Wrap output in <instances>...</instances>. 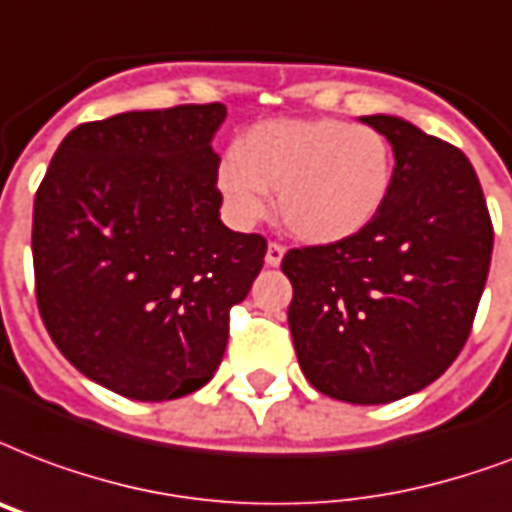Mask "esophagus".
I'll use <instances>...</instances> for the list:
<instances>
[{
	"label": "esophagus",
	"instance_id": "34e87169",
	"mask_svg": "<svg viewBox=\"0 0 512 512\" xmlns=\"http://www.w3.org/2000/svg\"><path fill=\"white\" fill-rule=\"evenodd\" d=\"M282 260H284V247L282 244H276V241H271L268 249H265V265H268V268H279Z\"/></svg>",
	"mask_w": 512,
	"mask_h": 512
}]
</instances>
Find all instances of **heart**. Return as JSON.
Returning <instances> with one entry per match:
<instances>
[{
  "instance_id": "1",
  "label": "heart",
  "mask_w": 512,
  "mask_h": 512,
  "mask_svg": "<svg viewBox=\"0 0 512 512\" xmlns=\"http://www.w3.org/2000/svg\"><path fill=\"white\" fill-rule=\"evenodd\" d=\"M395 158L381 131L343 120H271L249 128L217 166V187L241 225L263 220L268 190L279 220L303 244L327 247L376 222L392 190Z\"/></svg>"
}]
</instances>
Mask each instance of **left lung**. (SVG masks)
Wrapping results in <instances>:
<instances>
[{
	"instance_id": "1",
	"label": "left lung",
	"mask_w": 512,
	"mask_h": 512,
	"mask_svg": "<svg viewBox=\"0 0 512 512\" xmlns=\"http://www.w3.org/2000/svg\"><path fill=\"white\" fill-rule=\"evenodd\" d=\"M395 152L392 190L365 233L290 249L287 311L308 384L343 403H395L462 351L489 276V209L473 163L395 115H365Z\"/></svg>"
}]
</instances>
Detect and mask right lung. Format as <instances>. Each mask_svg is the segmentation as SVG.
Returning a JSON list of instances; mask_svg holds the SVG:
<instances>
[{"mask_svg": "<svg viewBox=\"0 0 512 512\" xmlns=\"http://www.w3.org/2000/svg\"><path fill=\"white\" fill-rule=\"evenodd\" d=\"M222 104L144 109L64 136L34 198L50 338L83 376L142 403L209 384L265 239L220 220Z\"/></svg>", "mask_w": 512, "mask_h": 512, "instance_id": "1", "label": "right lung"}]
</instances>
